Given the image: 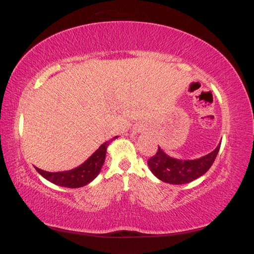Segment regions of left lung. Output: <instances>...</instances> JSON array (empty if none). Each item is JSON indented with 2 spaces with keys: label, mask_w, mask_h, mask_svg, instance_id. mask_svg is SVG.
<instances>
[{
  "label": "left lung",
  "mask_w": 254,
  "mask_h": 254,
  "mask_svg": "<svg viewBox=\"0 0 254 254\" xmlns=\"http://www.w3.org/2000/svg\"><path fill=\"white\" fill-rule=\"evenodd\" d=\"M220 147L221 144H218L214 151L195 160L171 158L159 147L157 153L148 160V166L151 173L162 182L173 185L187 184L207 173L220 151Z\"/></svg>",
  "instance_id": "8db88e82"
}]
</instances>
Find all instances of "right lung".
<instances>
[{"label": "right lung", "mask_w": 254, "mask_h": 254, "mask_svg": "<svg viewBox=\"0 0 254 254\" xmlns=\"http://www.w3.org/2000/svg\"><path fill=\"white\" fill-rule=\"evenodd\" d=\"M118 137V136H115ZM114 137V139H115ZM112 139V140H114ZM111 140V141H112ZM110 141V142H111ZM110 142L103 143L95 152L79 167L68 171H59V173H49V171L41 170L37 168L36 170L42 177L49 180L53 184L67 188H79L92 182L100 174L103 163L105 161V154L107 145Z\"/></svg>", "instance_id": "right-lung-1"}]
</instances>
